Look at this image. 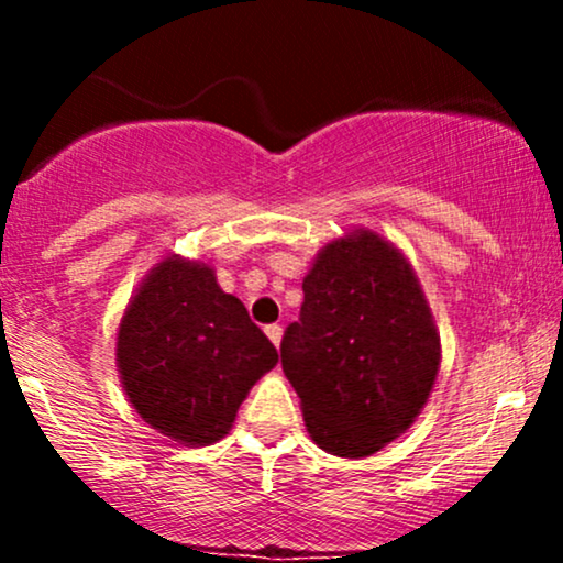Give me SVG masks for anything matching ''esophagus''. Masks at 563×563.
<instances>
[{
	"instance_id": "1",
	"label": "esophagus",
	"mask_w": 563,
	"mask_h": 563,
	"mask_svg": "<svg viewBox=\"0 0 563 563\" xmlns=\"http://www.w3.org/2000/svg\"><path fill=\"white\" fill-rule=\"evenodd\" d=\"M264 333H267V339L273 341L275 346H280V339H283V328L277 325V322H273V325H267V328H264Z\"/></svg>"
}]
</instances>
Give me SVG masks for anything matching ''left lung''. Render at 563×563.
<instances>
[{
  "mask_svg": "<svg viewBox=\"0 0 563 563\" xmlns=\"http://www.w3.org/2000/svg\"><path fill=\"white\" fill-rule=\"evenodd\" d=\"M283 333V373L309 437L341 457L373 455L429 399L439 335L410 264L373 232L328 243Z\"/></svg>",
  "mask_w": 563,
  "mask_h": 563,
  "instance_id": "left-lung-1",
  "label": "left lung"
}]
</instances>
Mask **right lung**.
<instances>
[{
	"label": "right lung",
	"instance_id": "right-lung-1",
	"mask_svg": "<svg viewBox=\"0 0 563 563\" xmlns=\"http://www.w3.org/2000/svg\"><path fill=\"white\" fill-rule=\"evenodd\" d=\"M115 357L129 402L153 429L183 444H211L273 371L277 349L241 299L217 286L214 269L166 260L129 303Z\"/></svg>",
	"mask_w": 563,
	"mask_h": 563
}]
</instances>
